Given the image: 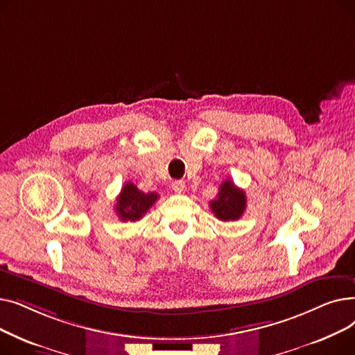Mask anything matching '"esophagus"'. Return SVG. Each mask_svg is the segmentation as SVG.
I'll list each match as a JSON object with an SVG mask.
<instances>
[{"instance_id":"obj_1","label":"esophagus","mask_w":355,"mask_h":355,"mask_svg":"<svg viewBox=\"0 0 355 355\" xmlns=\"http://www.w3.org/2000/svg\"><path fill=\"white\" fill-rule=\"evenodd\" d=\"M171 187H173V190H174L175 193H182L184 189H185V182L181 181V180H175V181H173Z\"/></svg>"}]
</instances>
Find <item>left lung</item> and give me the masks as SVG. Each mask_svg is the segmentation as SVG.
Instances as JSON below:
<instances>
[{
  "label": "left lung",
  "instance_id": "8db88e82",
  "mask_svg": "<svg viewBox=\"0 0 355 355\" xmlns=\"http://www.w3.org/2000/svg\"><path fill=\"white\" fill-rule=\"evenodd\" d=\"M246 194L237 189L232 180L223 181L217 197L210 201V209L221 221H234L243 216L246 210Z\"/></svg>",
  "mask_w": 355,
  "mask_h": 355
}]
</instances>
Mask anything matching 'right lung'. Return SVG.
Returning a JSON list of instances; mask_svg holds the SVG:
<instances>
[{
    "label": "right lung",
    "mask_w": 355,
    "mask_h": 355,
    "mask_svg": "<svg viewBox=\"0 0 355 355\" xmlns=\"http://www.w3.org/2000/svg\"><path fill=\"white\" fill-rule=\"evenodd\" d=\"M157 193H144L134 182H126L116 198V214L122 221H137L154 206Z\"/></svg>",
    "instance_id": "right-lung-1"
}]
</instances>
